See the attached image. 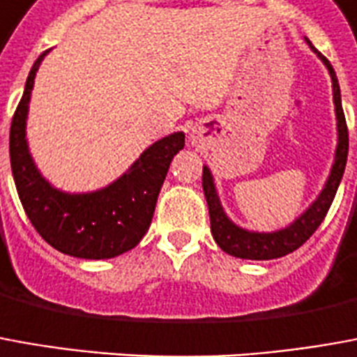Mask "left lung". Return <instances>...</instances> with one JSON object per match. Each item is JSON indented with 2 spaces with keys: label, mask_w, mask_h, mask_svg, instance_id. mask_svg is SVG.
Listing matches in <instances>:
<instances>
[{
  "label": "left lung",
  "mask_w": 357,
  "mask_h": 357,
  "mask_svg": "<svg viewBox=\"0 0 357 357\" xmlns=\"http://www.w3.org/2000/svg\"><path fill=\"white\" fill-rule=\"evenodd\" d=\"M317 54L325 61V66L328 67V73L333 77V94H335L336 119H338V146H336L335 166H333V172L328 176V181H326L325 189L321 191L317 201L311 204L291 226L284 228V230L273 231V234H257V231L241 230L228 220V216L222 211L218 195H216L213 176H211L208 168H203V191L204 197H206V204H208V214H211V231H213V238L218 243V248L226 251L228 255L239 257V259H251V261H268V259L288 255L291 251L301 248L315 234V230L321 226V222L325 220L331 204H333L336 189L340 185L344 168H346V158H348V126H346V118H344L340 86H338L335 69L321 52H317Z\"/></svg>",
  "instance_id": "8db88e82"
}]
</instances>
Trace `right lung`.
Masks as SVG:
<instances>
[{"instance_id":"1","label":"right lung","mask_w":357,"mask_h":357,"mask_svg":"<svg viewBox=\"0 0 357 357\" xmlns=\"http://www.w3.org/2000/svg\"><path fill=\"white\" fill-rule=\"evenodd\" d=\"M34 61L24 92L15 109L9 133V156L22 208L42 238L61 253L79 259H112L133 249L153 220L156 199L172 158L183 149L185 135L164 137L102 191L69 195L42 178L24 139L29 100L42 57Z\"/></svg>"}]
</instances>
